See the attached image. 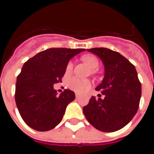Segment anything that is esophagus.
Here are the masks:
<instances>
[{"mask_svg": "<svg viewBox=\"0 0 154 154\" xmlns=\"http://www.w3.org/2000/svg\"><path fill=\"white\" fill-rule=\"evenodd\" d=\"M75 96H76V97H77V98H78V97H80V94L77 93V92H76V93H75Z\"/></svg>", "mask_w": 154, "mask_h": 154, "instance_id": "34e87169", "label": "esophagus"}]
</instances>
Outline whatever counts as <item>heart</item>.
Returning <instances> with one entry per match:
<instances>
[{
  "label": "heart",
  "instance_id": "b5f03b06",
  "mask_svg": "<svg viewBox=\"0 0 154 154\" xmlns=\"http://www.w3.org/2000/svg\"><path fill=\"white\" fill-rule=\"evenodd\" d=\"M82 60L87 63L92 70H97L99 67V60L96 56L91 55V54H86L82 57ZM73 69V63L70 61L68 62L66 66V73H70ZM67 86L71 90L74 91L76 92H84L87 91L91 87V83L89 80L87 79H80L77 77H72L67 81Z\"/></svg>",
  "mask_w": 154,
  "mask_h": 154
}]
</instances>
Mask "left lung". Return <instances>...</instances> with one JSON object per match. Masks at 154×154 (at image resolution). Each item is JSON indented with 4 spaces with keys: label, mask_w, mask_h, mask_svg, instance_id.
I'll return each mask as SVG.
<instances>
[{
    "label": "left lung",
    "mask_w": 154,
    "mask_h": 154,
    "mask_svg": "<svg viewBox=\"0 0 154 154\" xmlns=\"http://www.w3.org/2000/svg\"><path fill=\"white\" fill-rule=\"evenodd\" d=\"M88 52L100 57L105 67L102 82L96 88L105 98L91 97L83 113L91 125L103 132H114L129 123L138 111L141 83L134 66L118 52L94 48Z\"/></svg>",
    "instance_id": "left-lung-1"
}]
</instances>
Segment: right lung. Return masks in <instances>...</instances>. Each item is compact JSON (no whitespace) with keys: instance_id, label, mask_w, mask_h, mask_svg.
<instances>
[{"instance_id":"add662e5","label":"right lung","mask_w":154,"mask_h":154,"mask_svg":"<svg viewBox=\"0 0 154 154\" xmlns=\"http://www.w3.org/2000/svg\"><path fill=\"white\" fill-rule=\"evenodd\" d=\"M85 48H51L23 65L15 84V103L25 124L38 131L54 129L63 119L67 105L75 99L69 89L57 95L54 85L61 82L71 58Z\"/></svg>"}]
</instances>
